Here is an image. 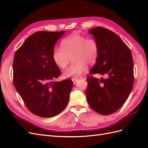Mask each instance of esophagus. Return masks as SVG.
<instances>
[{
	"label": "esophagus",
	"instance_id": "1",
	"mask_svg": "<svg viewBox=\"0 0 148 148\" xmlns=\"http://www.w3.org/2000/svg\"><path fill=\"white\" fill-rule=\"evenodd\" d=\"M72 81H73V83L75 84L76 83H77V82L78 81V79H77V78H73V79H72Z\"/></svg>",
	"mask_w": 148,
	"mask_h": 148
}]
</instances>
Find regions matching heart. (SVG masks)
<instances>
[{"mask_svg": "<svg viewBox=\"0 0 148 148\" xmlns=\"http://www.w3.org/2000/svg\"><path fill=\"white\" fill-rule=\"evenodd\" d=\"M61 48L53 50L52 59L61 69L69 65L70 57L74 63L63 73L64 78H78L87 70V65L96 64L99 57V44L96 40L78 33H73L61 42Z\"/></svg>", "mask_w": 148, "mask_h": 148, "instance_id": "b5f03b06", "label": "heart"}]
</instances>
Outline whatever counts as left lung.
<instances>
[{
  "label": "left lung",
  "instance_id": "obj_1",
  "mask_svg": "<svg viewBox=\"0 0 148 148\" xmlns=\"http://www.w3.org/2000/svg\"><path fill=\"white\" fill-rule=\"evenodd\" d=\"M99 44V57L89 73L104 75L87 78V101L91 108L102 115H110L122 107L134 83L132 52L117 34L98 26L89 30Z\"/></svg>",
  "mask_w": 148,
  "mask_h": 148
}]
</instances>
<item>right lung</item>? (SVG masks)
Returning a JSON list of instances; mask_svg holds the SVG:
<instances>
[{"label":"right lung","instance_id":"right-lung-1","mask_svg":"<svg viewBox=\"0 0 148 148\" xmlns=\"http://www.w3.org/2000/svg\"><path fill=\"white\" fill-rule=\"evenodd\" d=\"M65 32L38 31L29 36L15 53V88L27 108L39 117H54L69 103L73 82H53L61 71L52 59L56 43Z\"/></svg>","mask_w":148,"mask_h":148}]
</instances>
